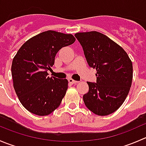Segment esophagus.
I'll return each mask as SVG.
<instances>
[{
  "label": "esophagus",
  "mask_w": 146,
  "mask_h": 146,
  "mask_svg": "<svg viewBox=\"0 0 146 146\" xmlns=\"http://www.w3.org/2000/svg\"><path fill=\"white\" fill-rule=\"evenodd\" d=\"M68 82H70V84H74V85H76V84H77V83H78V81H76V80H73V79H72V78H69L68 79Z\"/></svg>",
  "instance_id": "esophagus-1"
}]
</instances>
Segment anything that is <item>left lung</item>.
<instances>
[{
    "instance_id": "obj_1",
    "label": "left lung",
    "mask_w": 146,
    "mask_h": 146,
    "mask_svg": "<svg viewBox=\"0 0 146 146\" xmlns=\"http://www.w3.org/2000/svg\"><path fill=\"white\" fill-rule=\"evenodd\" d=\"M90 67L96 69L97 82H88L85 106L94 114L107 116L117 111L129 94L133 66L127 53L116 42L96 31L75 35Z\"/></svg>"
}]
</instances>
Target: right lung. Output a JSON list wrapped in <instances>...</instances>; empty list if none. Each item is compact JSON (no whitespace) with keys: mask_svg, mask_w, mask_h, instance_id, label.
<instances>
[{"mask_svg":"<svg viewBox=\"0 0 146 146\" xmlns=\"http://www.w3.org/2000/svg\"><path fill=\"white\" fill-rule=\"evenodd\" d=\"M72 35L48 30L28 39L13 60V87L23 107L32 114L46 116L59 107L68 89L67 79L49 78L61 48L73 44Z\"/></svg>","mask_w":146,"mask_h":146,"instance_id":"add662e5","label":"right lung"}]
</instances>
